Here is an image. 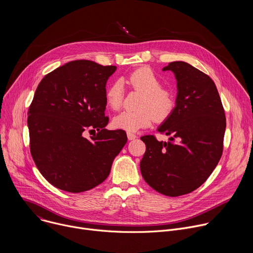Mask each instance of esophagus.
I'll return each mask as SVG.
<instances>
[{"label": "esophagus", "instance_id": "34e87169", "mask_svg": "<svg viewBox=\"0 0 253 253\" xmlns=\"http://www.w3.org/2000/svg\"><path fill=\"white\" fill-rule=\"evenodd\" d=\"M136 137H137V136H136L135 134L131 133V132H128V133H127V138H128V140H134Z\"/></svg>", "mask_w": 253, "mask_h": 253}]
</instances>
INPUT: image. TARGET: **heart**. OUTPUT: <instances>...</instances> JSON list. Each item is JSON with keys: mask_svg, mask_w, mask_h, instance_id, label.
Returning a JSON list of instances; mask_svg holds the SVG:
<instances>
[{"mask_svg": "<svg viewBox=\"0 0 253 253\" xmlns=\"http://www.w3.org/2000/svg\"><path fill=\"white\" fill-rule=\"evenodd\" d=\"M126 82L130 87L143 93L140 109L126 110L113 119V126L128 132H135L148 127L156 119L162 121L172 112L175 106L173 93L161 87V80L148 67H141L127 76ZM107 105L113 110H118L123 101V84L120 80L111 83L105 92Z\"/></svg>", "mask_w": 253, "mask_h": 253, "instance_id": "b5f03b06", "label": "heart"}]
</instances>
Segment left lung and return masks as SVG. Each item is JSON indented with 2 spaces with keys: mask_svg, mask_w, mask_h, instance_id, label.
Wrapping results in <instances>:
<instances>
[{
  "mask_svg": "<svg viewBox=\"0 0 253 253\" xmlns=\"http://www.w3.org/2000/svg\"><path fill=\"white\" fill-rule=\"evenodd\" d=\"M162 70L173 72L177 81L176 105L157 129L170 141L141 137L146 151L140 170L154 190L176 197L201 186L218 164L226 119L217 88L208 75L182 61Z\"/></svg>",
  "mask_w": 253,
  "mask_h": 253,
  "instance_id": "1",
  "label": "left lung"
}]
</instances>
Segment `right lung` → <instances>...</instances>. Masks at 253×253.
I'll list each match as a JSON object with an SVG mask.
<instances>
[{"mask_svg":"<svg viewBox=\"0 0 253 253\" xmlns=\"http://www.w3.org/2000/svg\"><path fill=\"white\" fill-rule=\"evenodd\" d=\"M116 66L72 61L47 74L29 108L30 150L53 186L72 193L90 190L108 177L127 142L123 130H107L106 83ZM86 130H97L90 139Z\"/></svg>","mask_w":253,"mask_h":253,"instance_id":"add662e5","label":"right lung"}]
</instances>
